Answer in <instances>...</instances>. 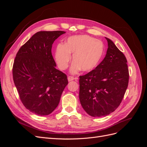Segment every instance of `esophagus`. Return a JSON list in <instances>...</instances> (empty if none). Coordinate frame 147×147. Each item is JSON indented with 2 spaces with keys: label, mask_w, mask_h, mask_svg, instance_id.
<instances>
[{
  "label": "esophagus",
  "mask_w": 147,
  "mask_h": 147,
  "mask_svg": "<svg viewBox=\"0 0 147 147\" xmlns=\"http://www.w3.org/2000/svg\"><path fill=\"white\" fill-rule=\"evenodd\" d=\"M67 79H68V81H69V82H71V81L74 80V79L77 80V78H74V77H72V76H69L68 78H67Z\"/></svg>",
  "instance_id": "34e87169"
}]
</instances>
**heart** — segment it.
Segmentation results:
<instances>
[{
    "label": "heart",
    "instance_id": "obj_1",
    "mask_svg": "<svg viewBox=\"0 0 147 147\" xmlns=\"http://www.w3.org/2000/svg\"><path fill=\"white\" fill-rule=\"evenodd\" d=\"M104 53V45L102 41L88 35L70 37L65 44H58L56 48L55 59L61 70L68 67L73 54V63L70 73L75 74L82 69L91 72L99 65Z\"/></svg>",
    "mask_w": 147,
    "mask_h": 147
}]
</instances>
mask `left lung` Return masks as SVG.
Here are the masks:
<instances>
[{
  "instance_id": "left-lung-1",
  "label": "left lung",
  "mask_w": 147,
  "mask_h": 147,
  "mask_svg": "<svg viewBox=\"0 0 147 147\" xmlns=\"http://www.w3.org/2000/svg\"><path fill=\"white\" fill-rule=\"evenodd\" d=\"M104 59L95 69L80 76L79 99L91 117L107 116L116 110L123 99L129 82L125 56L110 39Z\"/></svg>"
}]
</instances>
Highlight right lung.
Listing matches in <instances>:
<instances>
[{"mask_svg":"<svg viewBox=\"0 0 147 147\" xmlns=\"http://www.w3.org/2000/svg\"><path fill=\"white\" fill-rule=\"evenodd\" d=\"M65 32L40 31L18 51L13 78L25 107L35 115L52 113L58 105L68 84L67 75L56 69L51 54L53 42Z\"/></svg>","mask_w":147,"mask_h":147,"instance_id":"1","label":"right lung"}]
</instances>
